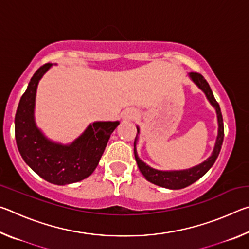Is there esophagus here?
Segmentation results:
<instances>
[{
    "label": "esophagus",
    "instance_id": "34e87169",
    "mask_svg": "<svg viewBox=\"0 0 249 249\" xmlns=\"http://www.w3.org/2000/svg\"><path fill=\"white\" fill-rule=\"evenodd\" d=\"M137 111L136 109H134V108H128V109H126V111H124L123 112V114H122V117H123L124 120H133V119H135V117L137 116Z\"/></svg>",
    "mask_w": 249,
    "mask_h": 249
}]
</instances>
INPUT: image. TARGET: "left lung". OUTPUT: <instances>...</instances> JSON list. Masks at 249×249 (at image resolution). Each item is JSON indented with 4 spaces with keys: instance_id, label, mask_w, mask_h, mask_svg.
Segmentation results:
<instances>
[{
    "instance_id": "8db88e82",
    "label": "left lung",
    "mask_w": 249,
    "mask_h": 249,
    "mask_svg": "<svg viewBox=\"0 0 249 249\" xmlns=\"http://www.w3.org/2000/svg\"><path fill=\"white\" fill-rule=\"evenodd\" d=\"M189 77L195 82L200 89L204 92L206 99L209 100V102L212 104V107L215 108L216 115H217V123H218V130H217V137L215 142V146H214L213 153L210 157L204 160L203 162L200 165L195 166L189 169L184 170H172V171H162L157 170L154 168L146 165L144 161H142L137 155L136 150V144L138 140V134H140V127L137 126V135L135 137L134 142V154L135 159H136L137 166L140 168L142 176L145 177L146 180H148L149 182L154 183L159 187L171 189V190H178V189H182L188 187V185L196 182V180H199L201 177H203L206 172L210 170V168L214 165L215 160L217 158L218 154H220L223 140H224V124H223V117L221 113L220 105L216 102L215 98H214L213 92L211 90L209 83L206 82V80L203 78V75L197 73V72H190Z\"/></svg>"
}]
</instances>
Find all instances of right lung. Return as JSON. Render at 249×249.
I'll return each instance as SVG.
<instances>
[{
    "instance_id": "right-lung-1",
    "label": "right lung",
    "mask_w": 249,
    "mask_h": 249,
    "mask_svg": "<svg viewBox=\"0 0 249 249\" xmlns=\"http://www.w3.org/2000/svg\"><path fill=\"white\" fill-rule=\"evenodd\" d=\"M52 66L45 64L34 73L20 98L15 115V138L24 161L37 175L50 183L64 185L86 179L94 171L120 122H94L69 145L48 140L37 127L34 111L37 86Z\"/></svg>"
}]
</instances>
